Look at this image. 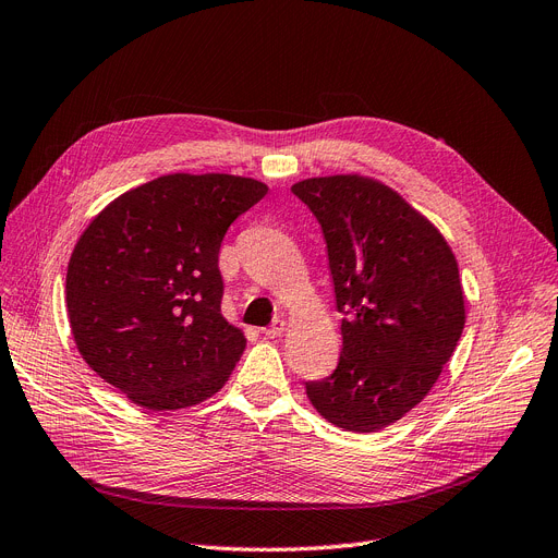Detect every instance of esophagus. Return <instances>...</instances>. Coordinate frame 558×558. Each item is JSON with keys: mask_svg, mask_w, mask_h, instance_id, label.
Segmentation results:
<instances>
[{"mask_svg": "<svg viewBox=\"0 0 558 558\" xmlns=\"http://www.w3.org/2000/svg\"><path fill=\"white\" fill-rule=\"evenodd\" d=\"M284 328H287V324H284L282 319H276V322H274L269 328H264L262 332H264L266 337H280V335L284 332Z\"/></svg>", "mask_w": 558, "mask_h": 558, "instance_id": "1", "label": "esophagus"}]
</instances>
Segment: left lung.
Wrapping results in <instances>:
<instances>
[{
    "label": "left lung",
    "mask_w": 558,
    "mask_h": 558,
    "mask_svg": "<svg viewBox=\"0 0 558 558\" xmlns=\"http://www.w3.org/2000/svg\"><path fill=\"white\" fill-rule=\"evenodd\" d=\"M319 221L342 319L330 376L307 380L330 424L372 433L401 420L438 380L465 326L458 264L442 234L399 193L357 178L292 186Z\"/></svg>",
    "instance_id": "left-lung-1"
}]
</instances>
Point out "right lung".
<instances>
[{
  "label": "right lung",
  "instance_id": "add662e5",
  "mask_svg": "<svg viewBox=\"0 0 558 558\" xmlns=\"http://www.w3.org/2000/svg\"><path fill=\"white\" fill-rule=\"evenodd\" d=\"M262 182L163 175L116 198L68 264L70 328L88 367L148 410L219 392L246 339L221 314L219 251Z\"/></svg>",
  "mask_w": 558,
  "mask_h": 558
}]
</instances>
